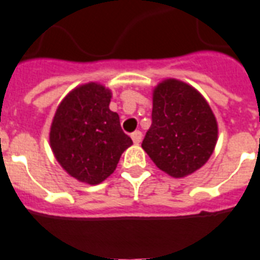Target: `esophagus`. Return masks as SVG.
<instances>
[{
  "mask_svg": "<svg viewBox=\"0 0 260 260\" xmlns=\"http://www.w3.org/2000/svg\"><path fill=\"white\" fill-rule=\"evenodd\" d=\"M132 138H133V142H134L135 145H139L141 141H142V133L139 132V130H137V132H134L132 134Z\"/></svg>",
  "mask_w": 260,
  "mask_h": 260,
  "instance_id": "1",
  "label": "esophagus"
}]
</instances>
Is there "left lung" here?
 I'll return each mask as SVG.
<instances>
[{"mask_svg":"<svg viewBox=\"0 0 260 260\" xmlns=\"http://www.w3.org/2000/svg\"><path fill=\"white\" fill-rule=\"evenodd\" d=\"M151 119L142 147L158 169L182 178L209 160L218 139V123L194 87L165 79L154 89Z\"/></svg>","mask_w":260,"mask_h":260,"instance_id":"left-lung-1","label":"left lung"}]
</instances>
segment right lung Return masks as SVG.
Masks as SVG:
<instances>
[{"instance_id":"add662e5","label":"right lung","mask_w":260,"mask_h":260,"mask_svg":"<svg viewBox=\"0 0 260 260\" xmlns=\"http://www.w3.org/2000/svg\"><path fill=\"white\" fill-rule=\"evenodd\" d=\"M111 91L90 82L72 90L58 106L50 127L55 159L79 182L98 184L114 173L133 145L119 115L109 109Z\"/></svg>"}]
</instances>
